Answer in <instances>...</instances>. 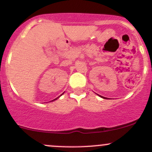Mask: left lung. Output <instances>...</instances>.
Instances as JSON below:
<instances>
[{
    "instance_id": "left-lung-1",
    "label": "left lung",
    "mask_w": 152,
    "mask_h": 152,
    "mask_svg": "<svg viewBox=\"0 0 152 152\" xmlns=\"http://www.w3.org/2000/svg\"><path fill=\"white\" fill-rule=\"evenodd\" d=\"M97 95H99V94H97ZM99 96L100 97H102V98H103V99H108V98H106V97H104V96H100V95H99Z\"/></svg>"
}]
</instances>
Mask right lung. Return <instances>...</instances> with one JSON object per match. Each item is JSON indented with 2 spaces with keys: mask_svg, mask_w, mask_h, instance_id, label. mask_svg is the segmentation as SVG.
<instances>
[{
  "mask_svg": "<svg viewBox=\"0 0 152 152\" xmlns=\"http://www.w3.org/2000/svg\"><path fill=\"white\" fill-rule=\"evenodd\" d=\"M64 94V93H63V94ZM62 94H61V95H62ZM60 96H58V97H57V98H56V99H53V100H52V101H51V102H53V101H55V100H56V99H58V98H59V97H60Z\"/></svg>",
  "mask_w": 152,
  "mask_h": 152,
  "instance_id": "1",
  "label": "right lung"
}]
</instances>
